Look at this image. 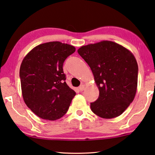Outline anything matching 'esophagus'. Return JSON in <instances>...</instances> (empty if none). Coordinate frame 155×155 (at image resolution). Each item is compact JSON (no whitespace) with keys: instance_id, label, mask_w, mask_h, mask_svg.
I'll return each mask as SVG.
<instances>
[{"instance_id":"esophagus-1","label":"esophagus","mask_w":155,"mask_h":155,"mask_svg":"<svg viewBox=\"0 0 155 155\" xmlns=\"http://www.w3.org/2000/svg\"><path fill=\"white\" fill-rule=\"evenodd\" d=\"M78 89H79V90H80V91H82L84 89V84H81V85H80V86L79 87V88H78Z\"/></svg>"}]
</instances>
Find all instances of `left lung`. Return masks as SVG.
I'll use <instances>...</instances> for the list:
<instances>
[{
    "label": "left lung",
    "mask_w": 155,
    "mask_h": 155,
    "mask_svg": "<svg viewBox=\"0 0 155 155\" xmlns=\"http://www.w3.org/2000/svg\"><path fill=\"white\" fill-rule=\"evenodd\" d=\"M78 52L90 67L99 89L97 100L90 104L91 110L105 119L120 115L136 93L138 67L134 56L111 41L82 46Z\"/></svg>",
    "instance_id": "obj_1"
}]
</instances>
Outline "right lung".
<instances>
[{"label":"right lung","mask_w":155,"mask_h":155,"mask_svg":"<svg viewBox=\"0 0 155 155\" xmlns=\"http://www.w3.org/2000/svg\"><path fill=\"white\" fill-rule=\"evenodd\" d=\"M75 48L50 42L33 48L20 66L22 96L28 108L43 120H56L67 113L75 91L67 85L63 65Z\"/></svg>","instance_id":"obj_1"}]
</instances>
